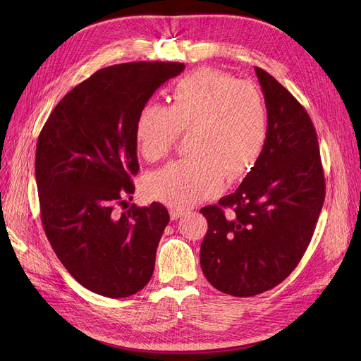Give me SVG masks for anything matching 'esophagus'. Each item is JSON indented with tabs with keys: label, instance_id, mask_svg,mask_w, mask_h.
Returning a JSON list of instances; mask_svg holds the SVG:
<instances>
[{
	"label": "esophagus",
	"instance_id": "34e87169",
	"mask_svg": "<svg viewBox=\"0 0 361 361\" xmlns=\"http://www.w3.org/2000/svg\"><path fill=\"white\" fill-rule=\"evenodd\" d=\"M184 214H185V211L183 209V207H171V209H169L171 219H178V218H181Z\"/></svg>",
	"mask_w": 361,
	"mask_h": 361
}]
</instances>
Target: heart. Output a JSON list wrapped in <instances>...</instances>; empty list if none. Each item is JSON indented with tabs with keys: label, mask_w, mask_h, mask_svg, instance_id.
Returning <instances> with one entry per match:
<instances>
[{
	"label": "heart",
	"mask_w": 361,
	"mask_h": 361,
	"mask_svg": "<svg viewBox=\"0 0 361 361\" xmlns=\"http://www.w3.org/2000/svg\"><path fill=\"white\" fill-rule=\"evenodd\" d=\"M268 106L260 90L216 68H199L171 87L169 105L146 102L135 121L140 155L157 162L188 131L192 155L150 174L147 193L183 207L243 178L257 164L268 139Z\"/></svg>",
	"instance_id": "1"
}]
</instances>
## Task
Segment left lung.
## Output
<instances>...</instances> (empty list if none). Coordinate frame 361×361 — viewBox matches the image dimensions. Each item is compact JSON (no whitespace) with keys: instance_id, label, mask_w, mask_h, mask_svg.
Returning <instances> with one entry per match:
<instances>
[{"instance_id":"8db88e82","label":"left lung","mask_w":361,"mask_h":361,"mask_svg":"<svg viewBox=\"0 0 361 361\" xmlns=\"http://www.w3.org/2000/svg\"><path fill=\"white\" fill-rule=\"evenodd\" d=\"M269 126L257 164L237 190L204 206L200 267L212 286L252 297L286 279L306 253L325 200L317 135L305 109L256 67Z\"/></svg>"}]
</instances>
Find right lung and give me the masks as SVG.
I'll use <instances>...</instances> for the list:
<instances>
[{"instance_id":"right-lung-1","label":"right lung","mask_w":361,"mask_h":361,"mask_svg":"<svg viewBox=\"0 0 361 361\" xmlns=\"http://www.w3.org/2000/svg\"><path fill=\"white\" fill-rule=\"evenodd\" d=\"M184 67L139 61L93 73L54 108L37 137L35 174L45 234L70 275L99 295L136 294L154 274L169 215L158 202L127 203L139 173L135 121L155 90Z\"/></svg>"}]
</instances>
